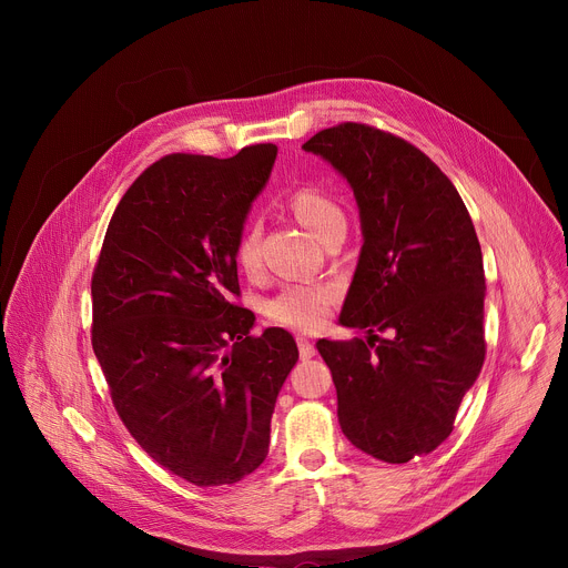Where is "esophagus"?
I'll return each instance as SVG.
<instances>
[{"mask_svg":"<svg viewBox=\"0 0 568 568\" xmlns=\"http://www.w3.org/2000/svg\"><path fill=\"white\" fill-rule=\"evenodd\" d=\"M296 345H300V354H302V359H311V356L315 354V345L306 338V336H300L296 338Z\"/></svg>","mask_w":568,"mask_h":568,"instance_id":"34e87169","label":"esophagus"}]
</instances>
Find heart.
Instances as JSON below:
<instances>
[{
    "instance_id": "b5f03b06",
    "label": "heart",
    "mask_w": 568,
    "mask_h": 568,
    "mask_svg": "<svg viewBox=\"0 0 568 568\" xmlns=\"http://www.w3.org/2000/svg\"><path fill=\"white\" fill-rule=\"evenodd\" d=\"M294 216L300 219L317 239L329 234L334 227L345 225L343 209L320 189L304 186L290 197ZM234 260L239 268L253 274L260 268V230L248 223L234 244ZM334 302V290L326 285H287L266 304V315L290 329L313 332L324 324Z\"/></svg>"
}]
</instances>
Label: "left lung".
<instances>
[{"mask_svg": "<svg viewBox=\"0 0 568 568\" xmlns=\"http://www.w3.org/2000/svg\"><path fill=\"white\" fill-rule=\"evenodd\" d=\"M304 149L347 179L364 232L341 324L366 338L317 341L338 424L377 460L426 456L452 435L486 359V276L469 212L452 179L398 135L345 122Z\"/></svg>", "mask_w": 568, "mask_h": 568, "instance_id": "left-lung-1", "label": "left lung"}]
</instances>
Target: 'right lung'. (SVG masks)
Listing matches in <instances>:
<instances>
[{
	"instance_id": "add662e5",
	"label": "right lung",
	"mask_w": 568,
	"mask_h": 568,
	"mask_svg": "<svg viewBox=\"0 0 568 568\" xmlns=\"http://www.w3.org/2000/svg\"><path fill=\"white\" fill-rule=\"evenodd\" d=\"M276 144L232 159L170 154L119 200L92 276V347L142 449L193 486L242 481L268 454L272 414L300 359L278 326L251 336L234 304V244Z\"/></svg>"
}]
</instances>
